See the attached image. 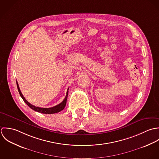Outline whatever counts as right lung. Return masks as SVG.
Masks as SVG:
<instances>
[{
    "label": "right lung",
    "instance_id": "obj_1",
    "mask_svg": "<svg viewBox=\"0 0 159 159\" xmlns=\"http://www.w3.org/2000/svg\"><path fill=\"white\" fill-rule=\"evenodd\" d=\"M16 85H17V88H18V92H19V93L21 96V97L22 98V99H23V101L26 102V104H27V105L31 108L33 109L34 111H37L38 112H40V113H42V114H55V113H57V112H60L61 111L63 110L64 108L66 106V101H67V95H68V90L69 89H67V93H66V96L64 98L63 101L60 103L59 104L55 106H53L52 107H49V108H42V107H36L35 106H33L31 104H30L25 98V97L23 95V94L21 93V91H20V87H19V85H18V82H16Z\"/></svg>",
    "mask_w": 159,
    "mask_h": 159
}]
</instances>
